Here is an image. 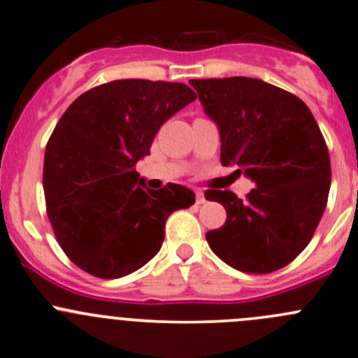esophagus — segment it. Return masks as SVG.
Here are the masks:
<instances>
[{"mask_svg": "<svg viewBox=\"0 0 358 358\" xmlns=\"http://www.w3.org/2000/svg\"><path fill=\"white\" fill-rule=\"evenodd\" d=\"M205 201V194H203L201 191H196V205H203Z\"/></svg>", "mask_w": 358, "mask_h": 358, "instance_id": "34e87169", "label": "esophagus"}]
</instances>
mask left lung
<instances>
[{
	"mask_svg": "<svg viewBox=\"0 0 358 358\" xmlns=\"http://www.w3.org/2000/svg\"><path fill=\"white\" fill-rule=\"evenodd\" d=\"M220 133V160L256 184L242 201L230 191L205 198L227 211L206 234L211 251L245 273L287 266L313 239L331 186V164L316 119L301 99L257 78L191 80Z\"/></svg>",
	"mask_w": 358,
	"mask_h": 358,
	"instance_id": "left-lung-1",
	"label": "left lung"
}]
</instances>
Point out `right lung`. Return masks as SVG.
<instances>
[{
    "label": "right lung",
    "instance_id": "1",
    "mask_svg": "<svg viewBox=\"0 0 358 358\" xmlns=\"http://www.w3.org/2000/svg\"><path fill=\"white\" fill-rule=\"evenodd\" d=\"M193 101L184 83L114 80L61 116L42 182L56 239L83 271L121 278L140 270L162 248L169 215L194 203L187 187L148 189L136 172L160 126Z\"/></svg>",
    "mask_w": 358,
    "mask_h": 358
}]
</instances>
